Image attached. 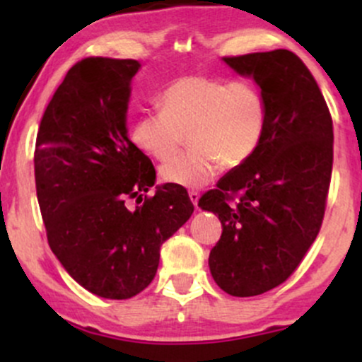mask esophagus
Segmentation results:
<instances>
[{"mask_svg":"<svg viewBox=\"0 0 362 362\" xmlns=\"http://www.w3.org/2000/svg\"><path fill=\"white\" fill-rule=\"evenodd\" d=\"M189 197H190V202H192V204L197 207V204H199V197H201V195H199V192H189Z\"/></svg>","mask_w":362,"mask_h":362,"instance_id":"esophagus-1","label":"esophagus"}]
</instances>
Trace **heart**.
<instances>
[{
  "instance_id": "1",
  "label": "heart",
  "mask_w": 362,
  "mask_h": 362,
  "mask_svg": "<svg viewBox=\"0 0 362 362\" xmlns=\"http://www.w3.org/2000/svg\"><path fill=\"white\" fill-rule=\"evenodd\" d=\"M158 107L160 112L132 122L131 139L165 161L180 149L185 134L189 151L161 167L165 182L185 189L209 184L221 165L235 168L250 160L267 120L264 95L250 81L185 76L160 95Z\"/></svg>"
}]
</instances>
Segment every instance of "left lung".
<instances>
[{"label":"left lung","instance_id":"obj_1","mask_svg":"<svg viewBox=\"0 0 362 362\" xmlns=\"http://www.w3.org/2000/svg\"><path fill=\"white\" fill-rule=\"evenodd\" d=\"M223 61L255 81L267 120L250 160L219 178L199 207L223 224L209 253L211 276L224 293L248 298L282 284L317 238L334 163V127L317 81L296 54L276 49Z\"/></svg>","mask_w":362,"mask_h":362}]
</instances>
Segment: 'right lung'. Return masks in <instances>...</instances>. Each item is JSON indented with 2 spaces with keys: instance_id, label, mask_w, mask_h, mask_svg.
Returning <instances> with one entry per match:
<instances>
[{
  "instance_id": "obj_1",
  "label": "right lung",
  "mask_w": 362,
  "mask_h": 362,
  "mask_svg": "<svg viewBox=\"0 0 362 362\" xmlns=\"http://www.w3.org/2000/svg\"><path fill=\"white\" fill-rule=\"evenodd\" d=\"M139 69V61L110 57L74 64L37 134L35 189L49 247L81 288L105 300L146 289L160 247L194 213L184 187L156 185L153 197L144 195L156 172L127 132Z\"/></svg>"
}]
</instances>
